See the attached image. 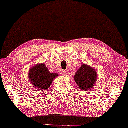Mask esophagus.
Masks as SVG:
<instances>
[{
	"label": "esophagus",
	"mask_w": 128,
	"mask_h": 128,
	"mask_svg": "<svg viewBox=\"0 0 128 128\" xmlns=\"http://www.w3.org/2000/svg\"><path fill=\"white\" fill-rule=\"evenodd\" d=\"M61 74L64 76H66V75L67 73H66V71H64V70H62L61 72Z\"/></svg>",
	"instance_id": "esophagus-1"
}]
</instances>
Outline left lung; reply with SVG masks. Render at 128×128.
Returning <instances> with one entry per match:
<instances>
[{"instance_id": "obj_1", "label": "left lung", "mask_w": 128, "mask_h": 128, "mask_svg": "<svg viewBox=\"0 0 128 128\" xmlns=\"http://www.w3.org/2000/svg\"><path fill=\"white\" fill-rule=\"evenodd\" d=\"M97 71L91 66L83 64L74 75V79L81 90L89 91L97 81Z\"/></svg>"}]
</instances>
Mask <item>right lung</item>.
I'll return each instance as SVG.
<instances>
[{"label": "right lung", "mask_w": 128, "mask_h": 128, "mask_svg": "<svg viewBox=\"0 0 128 128\" xmlns=\"http://www.w3.org/2000/svg\"><path fill=\"white\" fill-rule=\"evenodd\" d=\"M57 73H51L44 63L37 64L30 69L28 79L32 86L40 91H47L52 81L58 76Z\"/></svg>", "instance_id": "1"}]
</instances>
